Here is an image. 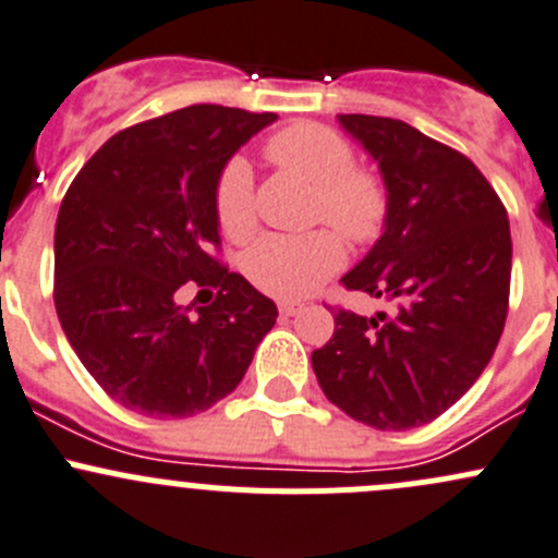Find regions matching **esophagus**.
Here are the masks:
<instances>
[{"instance_id": "obj_1", "label": "esophagus", "mask_w": 558, "mask_h": 558, "mask_svg": "<svg viewBox=\"0 0 558 558\" xmlns=\"http://www.w3.org/2000/svg\"><path fill=\"white\" fill-rule=\"evenodd\" d=\"M278 311H280V315H286V318H291V315H296L302 311V305H296V302H280Z\"/></svg>"}]
</instances>
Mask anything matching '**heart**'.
I'll return each instance as SVG.
<instances>
[{
	"mask_svg": "<svg viewBox=\"0 0 558 558\" xmlns=\"http://www.w3.org/2000/svg\"><path fill=\"white\" fill-rule=\"evenodd\" d=\"M267 156L315 189L313 218L326 221L353 243H369L380 234L388 196L378 174L353 167L348 140L324 123H291L267 140ZM216 218L221 232L243 243L256 232L253 174L245 159L223 167L216 185ZM345 247L329 229L300 234H269L243 256L245 278L275 300H305L320 283L340 272Z\"/></svg>",
	"mask_w": 558,
	"mask_h": 558,
	"instance_id": "1",
	"label": "heart"
}]
</instances>
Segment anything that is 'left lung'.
I'll return each instance as SVG.
<instances>
[{"label": "left lung", "mask_w": 558, "mask_h": 558, "mask_svg": "<svg viewBox=\"0 0 558 558\" xmlns=\"http://www.w3.org/2000/svg\"><path fill=\"white\" fill-rule=\"evenodd\" d=\"M378 161L384 234L342 278L345 289L397 302V315L335 313L313 351L326 399L375 429H413L459 402L492 362L508 318V210L466 156L410 123L337 116Z\"/></svg>", "instance_id": "left-lung-1"}]
</instances>
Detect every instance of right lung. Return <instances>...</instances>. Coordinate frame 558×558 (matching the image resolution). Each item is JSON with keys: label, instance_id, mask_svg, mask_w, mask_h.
<instances>
[{"label": "right lung", "instance_id": "obj_1", "mask_svg": "<svg viewBox=\"0 0 558 558\" xmlns=\"http://www.w3.org/2000/svg\"><path fill=\"white\" fill-rule=\"evenodd\" d=\"M275 112L191 105L129 126L83 165L56 218L53 302L83 367L150 418L213 408L243 380L278 318L272 300L213 258L216 185ZM189 279L219 289L197 315Z\"/></svg>", "mask_w": 558, "mask_h": 558}]
</instances>
